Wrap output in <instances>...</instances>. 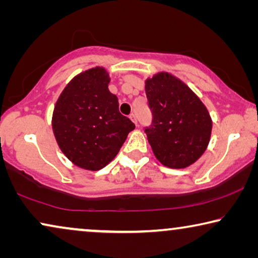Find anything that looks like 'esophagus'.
Here are the masks:
<instances>
[{
	"mask_svg": "<svg viewBox=\"0 0 258 258\" xmlns=\"http://www.w3.org/2000/svg\"><path fill=\"white\" fill-rule=\"evenodd\" d=\"M129 117H130V119H132L134 123H135V124H137V117H136L135 114H132V115L129 116Z\"/></svg>",
	"mask_w": 258,
	"mask_h": 258,
	"instance_id": "obj_1",
	"label": "esophagus"
}]
</instances>
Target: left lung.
<instances>
[{"label": "left lung", "instance_id": "8db88e82", "mask_svg": "<svg viewBox=\"0 0 258 258\" xmlns=\"http://www.w3.org/2000/svg\"><path fill=\"white\" fill-rule=\"evenodd\" d=\"M146 94L154 117L146 134L155 157L174 169L195 163L213 129L206 105L183 81L165 72L146 80Z\"/></svg>", "mask_w": 258, "mask_h": 258}]
</instances>
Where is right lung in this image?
<instances>
[{
  "label": "right lung",
  "instance_id": "obj_1",
  "mask_svg": "<svg viewBox=\"0 0 258 258\" xmlns=\"http://www.w3.org/2000/svg\"><path fill=\"white\" fill-rule=\"evenodd\" d=\"M103 67L79 74L67 84L52 112L59 149L79 168L97 171L114 160L135 124L118 110Z\"/></svg>",
  "mask_w": 258,
  "mask_h": 258
}]
</instances>
